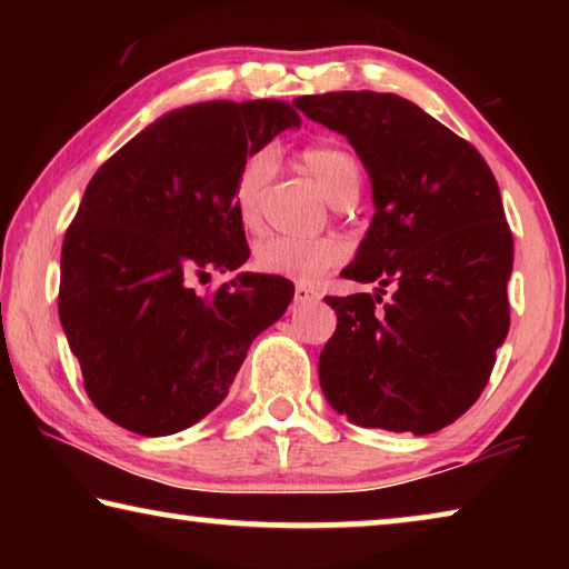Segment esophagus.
Here are the masks:
<instances>
[{
  "instance_id": "1",
  "label": "esophagus",
  "mask_w": 569,
  "mask_h": 569,
  "mask_svg": "<svg viewBox=\"0 0 569 569\" xmlns=\"http://www.w3.org/2000/svg\"><path fill=\"white\" fill-rule=\"evenodd\" d=\"M321 298V293L316 291L313 286H306V283H298L296 286V293H293V303L296 306H306V303H316Z\"/></svg>"
}]
</instances>
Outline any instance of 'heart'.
Segmentation results:
<instances>
[{"instance_id": "heart-1", "label": "heart", "mask_w": 569, "mask_h": 569, "mask_svg": "<svg viewBox=\"0 0 569 569\" xmlns=\"http://www.w3.org/2000/svg\"><path fill=\"white\" fill-rule=\"evenodd\" d=\"M306 170L319 182L323 196L333 206H351L361 190V168L349 150L339 146H311L301 152ZM276 176V158L271 150H258L238 170L233 186V206L238 223L256 230L261 220V200ZM341 261V246L333 238L296 240L273 236L253 250V263L268 276L316 281L321 273Z\"/></svg>"}]
</instances>
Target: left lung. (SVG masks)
I'll return each mask as SVG.
<instances>
[{
    "label": "left lung",
    "instance_id": "obj_1",
    "mask_svg": "<svg viewBox=\"0 0 569 569\" xmlns=\"http://www.w3.org/2000/svg\"><path fill=\"white\" fill-rule=\"evenodd\" d=\"M293 102L351 142L377 208L341 271L377 283V293L326 296L339 323L319 359L323 397L359 427L417 437L445 429L485 391L509 331L515 240L492 170L399 94Z\"/></svg>",
    "mask_w": 569,
    "mask_h": 569
}]
</instances>
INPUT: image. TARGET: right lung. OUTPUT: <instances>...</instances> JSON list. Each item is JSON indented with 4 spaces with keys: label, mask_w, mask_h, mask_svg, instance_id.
I'll return each mask as SVG.
<instances>
[{
    "label": "right lung",
    "mask_w": 569,
    "mask_h": 569,
    "mask_svg": "<svg viewBox=\"0 0 569 569\" xmlns=\"http://www.w3.org/2000/svg\"><path fill=\"white\" fill-rule=\"evenodd\" d=\"M298 124L278 100L188 104L92 176L62 243L60 321L84 391L118 427L168 437L203 419L291 303L281 276L238 273L210 296L192 281L248 261L238 170Z\"/></svg>",
    "instance_id": "obj_1"
}]
</instances>
